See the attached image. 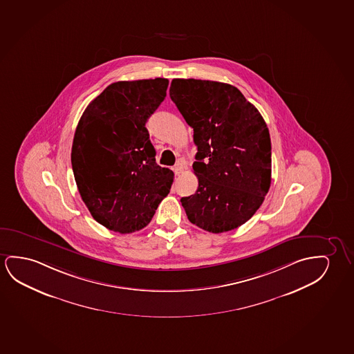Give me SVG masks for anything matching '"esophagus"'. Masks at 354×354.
I'll use <instances>...</instances> for the list:
<instances>
[{
    "label": "esophagus",
    "instance_id": "34e87169",
    "mask_svg": "<svg viewBox=\"0 0 354 354\" xmlns=\"http://www.w3.org/2000/svg\"><path fill=\"white\" fill-rule=\"evenodd\" d=\"M184 164L183 163H178L175 164L174 168H173V170H174L175 175H180L181 173H184Z\"/></svg>",
    "mask_w": 354,
    "mask_h": 354
}]
</instances>
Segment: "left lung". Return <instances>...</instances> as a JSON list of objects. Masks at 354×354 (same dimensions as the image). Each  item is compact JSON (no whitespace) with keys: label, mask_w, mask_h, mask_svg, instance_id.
Listing matches in <instances>:
<instances>
[{"label":"left lung","mask_w":354,"mask_h":354,"mask_svg":"<svg viewBox=\"0 0 354 354\" xmlns=\"http://www.w3.org/2000/svg\"><path fill=\"white\" fill-rule=\"evenodd\" d=\"M169 95L197 146L192 165L195 195L181 198L189 221L213 234L245 224L261 207L272 183L267 124L230 84L173 79Z\"/></svg>","instance_id":"obj_1"}]
</instances>
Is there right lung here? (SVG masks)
<instances>
[{
	"instance_id": "add662e5",
	"label": "right lung",
	"mask_w": 354,
	"mask_h": 354,
	"mask_svg": "<svg viewBox=\"0 0 354 354\" xmlns=\"http://www.w3.org/2000/svg\"><path fill=\"white\" fill-rule=\"evenodd\" d=\"M168 79L113 82L82 113L72 167L93 219L109 230H141L169 194L174 173L156 163L146 122L167 96Z\"/></svg>"
}]
</instances>
